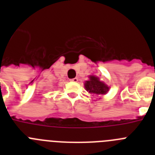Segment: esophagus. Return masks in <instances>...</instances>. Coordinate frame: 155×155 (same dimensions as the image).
Listing matches in <instances>:
<instances>
[{
	"instance_id": "obj_1",
	"label": "esophagus",
	"mask_w": 155,
	"mask_h": 155,
	"mask_svg": "<svg viewBox=\"0 0 155 155\" xmlns=\"http://www.w3.org/2000/svg\"><path fill=\"white\" fill-rule=\"evenodd\" d=\"M78 78H74L71 79V81H72V82H78Z\"/></svg>"
}]
</instances>
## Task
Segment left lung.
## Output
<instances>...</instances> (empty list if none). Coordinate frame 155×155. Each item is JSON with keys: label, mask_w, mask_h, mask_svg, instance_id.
Instances as JSON below:
<instances>
[{"label": "left lung", "mask_w": 155, "mask_h": 155, "mask_svg": "<svg viewBox=\"0 0 155 155\" xmlns=\"http://www.w3.org/2000/svg\"><path fill=\"white\" fill-rule=\"evenodd\" d=\"M84 87L88 92L96 94H106L109 91V87L94 76H91L89 81H86Z\"/></svg>", "instance_id": "8db88e82"}]
</instances>
